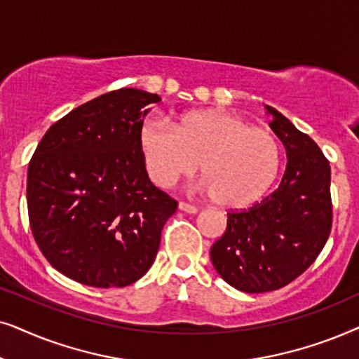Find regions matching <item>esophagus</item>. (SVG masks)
<instances>
[{"label":"esophagus","instance_id":"esophagus-1","mask_svg":"<svg viewBox=\"0 0 359 359\" xmlns=\"http://www.w3.org/2000/svg\"><path fill=\"white\" fill-rule=\"evenodd\" d=\"M179 210H182V212H185V213H197L198 212V208L195 207V205H190L187 202H180Z\"/></svg>","mask_w":359,"mask_h":359}]
</instances>
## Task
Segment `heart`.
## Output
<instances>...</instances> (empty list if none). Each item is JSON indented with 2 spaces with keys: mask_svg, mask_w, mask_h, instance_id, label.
<instances>
[{
  "mask_svg": "<svg viewBox=\"0 0 359 359\" xmlns=\"http://www.w3.org/2000/svg\"><path fill=\"white\" fill-rule=\"evenodd\" d=\"M141 151L154 184L170 189L200 167L203 192L222 207L256 202L274 182L280 144L264 128L222 109L192 111L172 126L149 116L141 128Z\"/></svg>",
  "mask_w": 359,
  "mask_h": 359,
  "instance_id": "heart-1",
  "label": "heart"
}]
</instances>
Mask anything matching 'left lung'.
I'll list each match as a JSON object with an SVG mask.
<instances>
[{"label":"left lung","instance_id":"obj_1","mask_svg":"<svg viewBox=\"0 0 359 359\" xmlns=\"http://www.w3.org/2000/svg\"><path fill=\"white\" fill-rule=\"evenodd\" d=\"M271 130L283 141L287 165L274 192L229 212L226 231L210 250L223 280L248 294L284 287L323 250L332 229L330 164L312 137L267 107Z\"/></svg>","mask_w":359,"mask_h":359}]
</instances>
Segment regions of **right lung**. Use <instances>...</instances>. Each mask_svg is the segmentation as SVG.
I'll list each match as a JSON object with an SVG mask.
<instances>
[{
  "label": "right lung",
  "mask_w": 359,
  "mask_h": 359,
  "mask_svg": "<svg viewBox=\"0 0 359 359\" xmlns=\"http://www.w3.org/2000/svg\"><path fill=\"white\" fill-rule=\"evenodd\" d=\"M156 93L119 88L52 124L27 169L34 240L62 274L92 287H126L149 271L177 202L149 180L142 118Z\"/></svg>",
  "instance_id": "1"
}]
</instances>
